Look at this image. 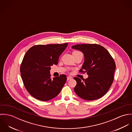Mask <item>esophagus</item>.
<instances>
[{
    "label": "esophagus",
    "mask_w": 132,
    "mask_h": 132,
    "mask_svg": "<svg viewBox=\"0 0 132 132\" xmlns=\"http://www.w3.org/2000/svg\"><path fill=\"white\" fill-rule=\"evenodd\" d=\"M72 78V77H71V76H68V77H67V81L70 80Z\"/></svg>",
    "instance_id": "obj_1"
}]
</instances>
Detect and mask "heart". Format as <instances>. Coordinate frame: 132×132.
Wrapping results in <instances>:
<instances>
[{"label": "heart", "mask_w": 132, "mask_h": 132, "mask_svg": "<svg viewBox=\"0 0 132 132\" xmlns=\"http://www.w3.org/2000/svg\"><path fill=\"white\" fill-rule=\"evenodd\" d=\"M74 52H79V51H74Z\"/></svg>", "instance_id": "heart-1"}]
</instances>
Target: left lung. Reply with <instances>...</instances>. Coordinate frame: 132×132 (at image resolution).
Wrapping results in <instances>:
<instances>
[{
	"label": "left lung",
	"instance_id": "obj_1",
	"mask_svg": "<svg viewBox=\"0 0 132 132\" xmlns=\"http://www.w3.org/2000/svg\"><path fill=\"white\" fill-rule=\"evenodd\" d=\"M72 48L84 54V62L80 72H86L88 76L82 80L74 78L77 82L76 94L87 101L101 98L107 93L113 82L116 68L113 58L104 47L97 44H78Z\"/></svg>",
	"mask_w": 132,
	"mask_h": 132
}]
</instances>
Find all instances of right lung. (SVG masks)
Masks as SVG:
<instances>
[{
    "label": "right lung",
    "mask_w": 132,
    "mask_h": 132,
    "mask_svg": "<svg viewBox=\"0 0 132 132\" xmlns=\"http://www.w3.org/2000/svg\"><path fill=\"white\" fill-rule=\"evenodd\" d=\"M68 44L38 45L31 47L26 53L20 67L24 85L31 95L42 101H47L61 92L67 76L51 78V67L58 64L59 57Z\"/></svg>",
    "instance_id": "1"
}]
</instances>
